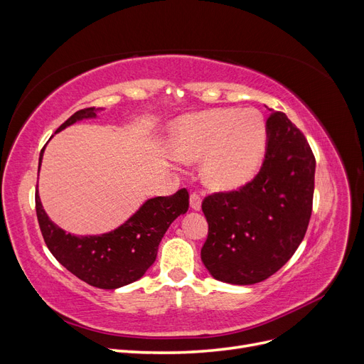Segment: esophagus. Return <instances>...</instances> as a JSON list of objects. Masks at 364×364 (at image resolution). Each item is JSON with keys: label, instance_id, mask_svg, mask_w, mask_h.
Here are the masks:
<instances>
[{"label": "esophagus", "instance_id": "1", "mask_svg": "<svg viewBox=\"0 0 364 364\" xmlns=\"http://www.w3.org/2000/svg\"><path fill=\"white\" fill-rule=\"evenodd\" d=\"M190 206L194 209V211H200V209H202V199L197 193H193L190 196Z\"/></svg>", "mask_w": 364, "mask_h": 364}]
</instances>
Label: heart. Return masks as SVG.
Segmentation results:
<instances>
[{"label": "heart", "mask_w": 364, "mask_h": 364, "mask_svg": "<svg viewBox=\"0 0 364 364\" xmlns=\"http://www.w3.org/2000/svg\"><path fill=\"white\" fill-rule=\"evenodd\" d=\"M266 147V118L253 107L188 115L174 129V156L190 162L205 156L203 179L218 190L247 183L259 168Z\"/></svg>", "instance_id": "b5f03b06"}]
</instances>
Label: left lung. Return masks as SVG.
<instances>
[{"mask_svg":"<svg viewBox=\"0 0 364 364\" xmlns=\"http://www.w3.org/2000/svg\"><path fill=\"white\" fill-rule=\"evenodd\" d=\"M316 159L302 132L272 111L259 173L238 191L208 196L202 261L217 281L250 285L277 273L310 223Z\"/></svg>","mask_w":364,"mask_h":364,"instance_id":"1","label":"left lung"}]
</instances>
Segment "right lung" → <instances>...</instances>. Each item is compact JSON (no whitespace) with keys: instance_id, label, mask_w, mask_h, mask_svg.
<instances>
[{"instance_id":"obj_1","label":"right lung","mask_w":364,"mask_h":364,"mask_svg":"<svg viewBox=\"0 0 364 364\" xmlns=\"http://www.w3.org/2000/svg\"><path fill=\"white\" fill-rule=\"evenodd\" d=\"M103 109L77 111L56 134L77 121L97 118ZM39 155V170L43 156ZM190 196L185 188L168 197H153L139 206L117 229L102 235H73L53 223L36 191V214L46 245L62 266L97 289L115 290L138 281L156 259L164 234L179 215L188 211Z\"/></svg>"}]
</instances>
